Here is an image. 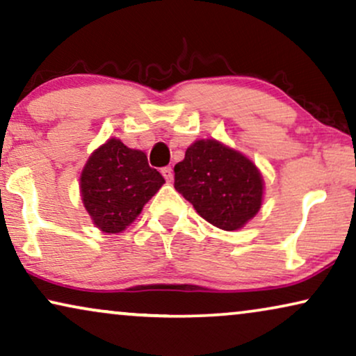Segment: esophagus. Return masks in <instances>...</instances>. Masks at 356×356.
Wrapping results in <instances>:
<instances>
[{
  "mask_svg": "<svg viewBox=\"0 0 356 356\" xmlns=\"http://www.w3.org/2000/svg\"><path fill=\"white\" fill-rule=\"evenodd\" d=\"M161 172H163L165 181L172 182V179H174V170H172V168H170V165H168V168H163V170H161Z\"/></svg>",
  "mask_w": 356,
  "mask_h": 356,
  "instance_id": "1",
  "label": "esophagus"
}]
</instances>
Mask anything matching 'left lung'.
Wrapping results in <instances>:
<instances>
[{
  "label": "left lung",
  "mask_w": 356,
  "mask_h": 356,
  "mask_svg": "<svg viewBox=\"0 0 356 356\" xmlns=\"http://www.w3.org/2000/svg\"><path fill=\"white\" fill-rule=\"evenodd\" d=\"M174 187L203 220L225 231L243 227L262 205L259 169L216 140L188 146L186 158L174 165Z\"/></svg>",
  "instance_id": "8db88e82"
}]
</instances>
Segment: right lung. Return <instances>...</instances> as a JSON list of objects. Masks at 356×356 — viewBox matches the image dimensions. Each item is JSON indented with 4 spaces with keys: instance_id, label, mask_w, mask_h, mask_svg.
Returning <instances> with one entry per match:
<instances>
[{
    "instance_id": "1",
    "label": "right lung",
    "mask_w": 356,
    "mask_h": 356,
    "mask_svg": "<svg viewBox=\"0 0 356 356\" xmlns=\"http://www.w3.org/2000/svg\"><path fill=\"white\" fill-rule=\"evenodd\" d=\"M164 177L149 168L143 151L108 140L88 159L81 174V197L94 225L104 233H120L134 222Z\"/></svg>"
}]
</instances>
